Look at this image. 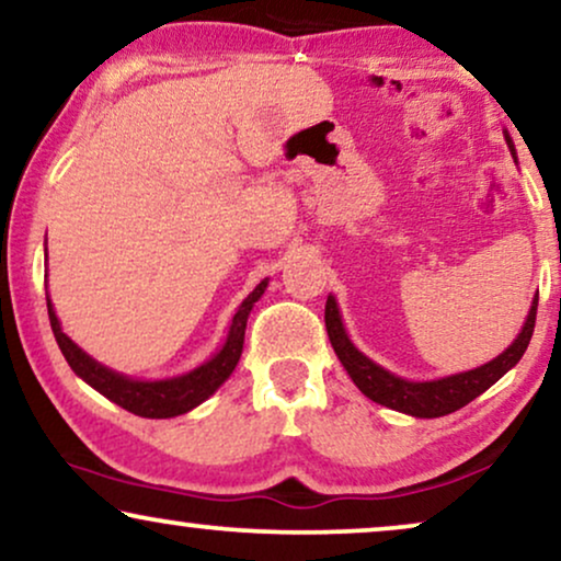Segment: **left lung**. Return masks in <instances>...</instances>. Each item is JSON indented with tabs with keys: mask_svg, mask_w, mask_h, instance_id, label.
<instances>
[{
	"mask_svg": "<svg viewBox=\"0 0 561 561\" xmlns=\"http://www.w3.org/2000/svg\"><path fill=\"white\" fill-rule=\"evenodd\" d=\"M510 141V139H507ZM536 308H538V293L530 302L528 318L523 323V331L517 333V339L507 346L500 357H494L492 363L477 367V370L448 375V378L439 380H424V382H411L403 380L399 375L382 370L380 365H375L370 357H365L346 336L342 316H339V305L329 295L325 300V331H329L331 346L336 352L339 363L344 365V370L350 373L354 386L363 391L367 399L382 407L403 411V414L420 416V420H435V416L453 414V411L463 409L466 403H471L477 396L486 391L489 386H494L510 367L520 363L523 352L528 350L530 336H534L536 325Z\"/></svg>",
	"mask_w": 561,
	"mask_h": 561,
	"instance_id": "8db88e82",
	"label": "left lung"
}]
</instances>
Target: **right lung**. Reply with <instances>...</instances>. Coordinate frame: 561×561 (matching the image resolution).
Masks as SVG:
<instances>
[{
	"instance_id": "right-lung-1",
	"label": "right lung",
	"mask_w": 561,
	"mask_h": 561,
	"mask_svg": "<svg viewBox=\"0 0 561 561\" xmlns=\"http://www.w3.org/2000/svg\"><path fill=\"white\" fill-rule=\"evenodd\" d=\"M266 285L268 279L261 282V285L240 302L238 313L232 316L228 339H225L222 350H219L215 357L207 359L204 365L194 367V370L186 375L168 380H134L126 378L122 373L111 370V367L95 363L90 354H84L80 346L61 331V323L59 318H56L54 305L48 297L46 305L56 344H59L64 359H67L75 375H80V378L88 382V386L95 388L98 393H103L105 399L118 403V407L131 411V414L147 416V420H170V416L186 414V411L198 407L202 401H207L209 396L230 378L240 359V352H243L248 316H251L253 302L264 295Z\"/></svg>"
}]
</instances>
